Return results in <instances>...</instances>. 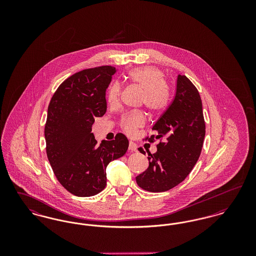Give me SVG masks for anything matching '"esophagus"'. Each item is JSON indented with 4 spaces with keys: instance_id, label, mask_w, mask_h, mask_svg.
I'll return each instance as SVG.
<instances>
[{
    "instance_id": "obj_1",
    "label": "esophagus",
    "mask_w": 256,
    "mask_h": 256,
    "mask_svg": "<svg viewBox=\"0 0 256 256\" xmlns=\"http://www.w3.org/2000/svg\"><path fill=\"white\" fill-rule=\"evenodd\" d=\"M128 150H130V152H136V150H137V146H136V144L130 141V145H128Z\"/></svg>"
}]
</instances>
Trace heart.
Returning a JSON list of instances; mask_svg holds the SVG:
<instances>
[{"instance_id":"b5f03b06","label":"heart","mask_w":256,"mask_h":256,"mask_svg":"<svg viewBox=\"0 0 256 256\" xmlns=\"http://www.w3.org/2000/svg\"><path fill=\"white\" fill-rule=\"evenodd\" d=\"M128 78L134 86L143 90L142 102L150 112L158 113L164 110L169 102L170 92L165 84L163 73L156 67L146 66L132 69L128 73ZM121 94V86L115 82L108 90L106 98L110 104L118 102ZM145 124V116L140 111L126 114L121 121L124 132L132 134L138 128Z\"/></svg>"}]
</instances>
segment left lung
Wrapping results in <instances>:
<instances>
[{
  "label": "left lung",
  "mask_w": 256,
  "mask_h": 256,
  "mask_svg": "<svg viewBox=\"0 0 256 256\" xmlns=\"http://www.w3.org/2000/svg\"><path fill=\"white\" fill-rule=\"evenodd\" d=\"M160 142L158 152H148V167L136 176L142 189L158 193L182 182L200 156L206 136L202 104L198 91L185 76L178 74L174 100L152 126ZM154 135L148 138L152 141ZM138 150L145 154L142 148Z\"/></svg>",
  "instance_id": "left-lung-1"
}]
</instances>
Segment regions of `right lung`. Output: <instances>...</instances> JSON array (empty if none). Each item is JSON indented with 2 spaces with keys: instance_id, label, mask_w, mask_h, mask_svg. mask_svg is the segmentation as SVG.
Listing matches in <instances>:
<instances>
[{
  "instance_id": "1",
  "label": "right lung",
  "mask_w": 256,
  "mask_h": 256,
  "mask_svg": "<svg viewBox=\"0 0 256 256\" xmlns=\"http://www.w3.org/2000/svg\"><path fill=\"white\" fill-rule=\"evenodd\" d=\"M117 69L100 66L74 74L50 102L45 126L46 150L58 180L76 196H91L106 185V167L126 152L128 140L118 134L102 142L92 134L95 117L106 112V91Z\"/></svg>"
}]
</instances>
